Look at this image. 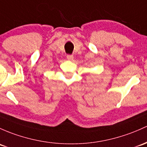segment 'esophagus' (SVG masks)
Returning <instances> with one entry per match:
<instances>
[{
  "mask_svg": "<svg viewBox=\"0 0 147 147\" xmlns=\"http://www.w3.org/2000/svg\"><path fill=\"white\" fill-rule=\"evenodd\" d=\"M67 58L68 60L72 61L74 59V56H73V55H68L67 56Z\"/></svg>",
  "mask_w": 147,
  "mask_h": 147,
  "instance_id": "obj_1",
  "label": "esophagus"
}]
</instances>
